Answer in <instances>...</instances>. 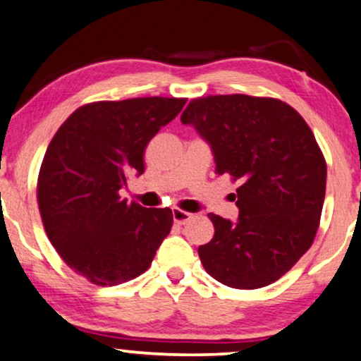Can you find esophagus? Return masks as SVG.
Segmentation results:
<instances>
[{"mask_svg":"<svg viewBox=\"0 0 361 361\" xmlns=\"http://www.w3.org/2000/svg\"><path fill=\"white\" fill-rule=\"evenodd\" d=\"M192 217H195V215H192L191 212H185V211H181V209H173V220H175V224L185 225L186 222H190Z\"/></svg>","mask_w":361,"mask_h":361,"instance_id":"esophagus-1","label":"esophagus"}]
</instances>
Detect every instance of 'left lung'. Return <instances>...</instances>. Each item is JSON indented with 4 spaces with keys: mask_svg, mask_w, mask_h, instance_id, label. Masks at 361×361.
Returning <instances> with one entry per match:
<instances>
[{
    "mask_svg": "<svg viewBox=\"0 0 361 361\" xmlns=\"http://www.w3.org/2000/svg\"><path fill=\"white\" fill-rule=\"evenodd\" d=\"M209 142L215 173L238 181L240 215L209 214L215 233L199 246L204 269L232 288H261L310 250L326 195V160L300 113L243 94L192 99L181 115Z\"/></svg>",
    "mask_w": 361,
    "mask_h": 361,
    "instance_id": "8db88e82",
    "label": "left lung"
}]
</instances>
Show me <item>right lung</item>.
Instances as JSON below:
<instances>
[{
	"mask_svg": "<svg viewBox=\"0 0 361 361\" xmlns=\"http://www.w3.org/2000/svg\"><path fill=\"white\" fill-rule=\"evenodd\" d=\"M186 99L139 97L94 102L58 129L43 157L37 201L43 227L63 261L100 287L141 276L170 233L169 207L121 199L129 176L144 173V150Z\"/></svg>",
	"mask_w": 361,
	"mask_h": 361,
	"instance_id": "add662e5",
	"label": "right lung"
}]
</instances>
